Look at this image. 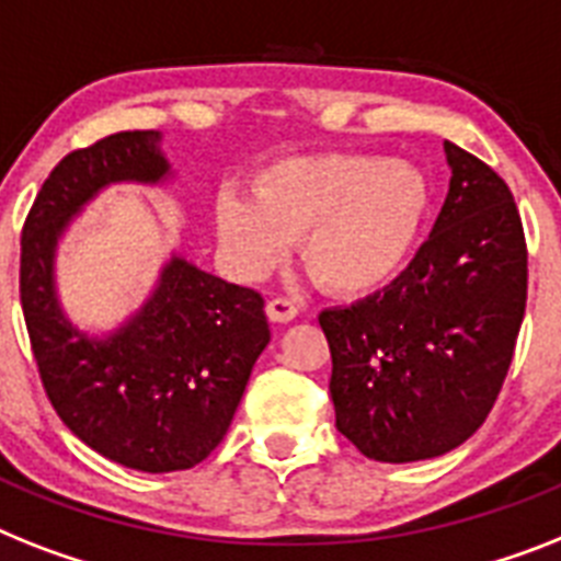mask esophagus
<instances>
[{
	"instance_id": "obj_1",
	"label": "esophagus",
	"mask_w": 561,
	"mask_h": 561,
	"mask_svg": "<svg viewBox=\"0 0 561 561\" xmlns=\"http://www.w3.org/2000/svg\"><path fill=\"white\" fill-rule=\"evenodd\" d=\"M266 314H270L272 323H289L298 318V307L289 298H272L266 304Z\"/></svg>"
}]
</instances>
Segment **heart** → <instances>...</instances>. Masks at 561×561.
I'll return each mask as SVG.
<instances>
[{"instance_id":"heart-1","label":"heart","mask_w":561,"mask_h":561,"mask_svg":"<svg viewBox=\"0 0 561 561\" xmlns=\"http://www.w3.org/2000/svg\"><path fill=\"white\" fill-rule=\"evenodd\" d=\"M433 206L424 169L381 154L286 157L263 169L252 201L220 194L217 243L240 277H261L298 240L309 275L335 295H369L401 275Z\"/></svg>"}]
</instances>
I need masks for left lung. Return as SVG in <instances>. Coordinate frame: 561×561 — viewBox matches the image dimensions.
Returning a JSON list of instances; mask_svg holds the SVG:
<instances>
[{"label":"left lung","mask_w":561,"mask_h":561,"mask_svg":"<svg viewBox=\"0 0 561 561\" xmlns=\"http://www.w3.org/2000/svg\"><path fill=\"white\" fill-rule=\"evenodd\" d=\"M450 192L390 286L321 312L335 427L367 458L407 465L456 450L484 424L527 300L519 208L496 171L444 142Z\"/></svg>","instance_id":"1"}]
</instances>
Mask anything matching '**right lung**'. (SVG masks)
<instances>
[{
	"instance_id": "right-lung-1",
	"label": "right lung",
	"mask_w": 561,
	"mask_h": 561,
	"mask_svg": "<svg viewBox=\"0 0 561 561\" xmlns=\"http://www.w3.org/2000/svg\"><path fill=\"white\" fill-rule=\"evenodd\" d=\"M160 131H119L65 157L22 229L20 298L36 367L65 427L140 473L201 465L224 442L270 344L263 298L174 252L142 307L105 335L80 330L57 295V247L96 194L174 178Z\"/></svg>"
}]
</instances>
